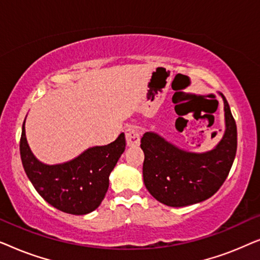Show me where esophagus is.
<instances>
[{
	"mask_svg": "<svg viewBox=\"0 0 260 260\" xmlns=\"http://www.w3.org/2000/svg\"><path fill=\"white\" fill-rule=\"evenodd\" d=\"M125 138L127 145H138L141 142V134L135 126H129L125 129Z\"/></svg>",
	"mask_w": 260,
	"mask_h": 260,
	"instance_id": "1",
	"label": "esophagus"
}]
</instances>
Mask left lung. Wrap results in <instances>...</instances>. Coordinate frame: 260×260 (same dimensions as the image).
I'll list each match as a JSON object with an SVG mask.
<instances>
[{
  "instance_id": "8db88e82",
  "label": "left lung",
  "mask_w": 260,
  "mask_h": 260,
  "mask_svg": "<svg viewBox=\"0 0 260 260\" xmlns=\"http://www.w3.org/2000/svg\"><path fill=\"white\" fill-rule=\"evenodd\" d=\"M226 131L220 143L204 154L184 151L157 134L145 133L143 180L152 197L170 207H184L207 200L222 186L237 152V124L223 97Z\"/></svg>"
}]
</instances>
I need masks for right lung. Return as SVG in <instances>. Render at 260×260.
<instances>
[{"label":"right lung","instance_id":"1","mask_svg":"<svg viewBox=\"0 0 260 260\" xmlns=\"http://www.w3.org/2000/svg\"><path fill=\"white\" fill-rule=\"evenodd\" d=\"M125 136L120 134L112 143L87 149L72 161L47 166L31 154L23 123L20 154L28 179L49 205L69 214L84 215L104 200L110 173L125 150Z\"/></svg>","mask_w":260,"mask_h":260}]
</instances>
